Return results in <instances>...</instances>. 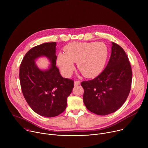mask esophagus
<instances>
[{"mask_svg": "<svg viewBox=\"0 0 148 148\" xmlns=\"http://www.w3.org/2000/svg\"><path fill=\"white\" fill-rule=\"evenodd\" d=\"M81 81H74V86H78L79 84H80Z\"/></svg>", "mask_w": 148, "mask_h": 148, "instance_id": "obj_1", "label": "esophagus"}]
</instances>
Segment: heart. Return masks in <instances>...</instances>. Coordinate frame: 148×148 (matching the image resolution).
Here are the masks:
<instances>
[{"label":"heart","mask_w":148,"mask_h":148,"mask_svg":"<svg viewBox=\"0 0 148 148\" xmlns=\"http://www.w3.org/2000/svg\"><path fill=\"white\" fill-rule=\"evenodd\" d=\"M59 53L57 64L66 77L71 75L77 62L79 71L87 78L99 74L105 69L109 56L107 46L102 42H73Z\"/></svg>","instance_id":"obj_1"}]
</instances>
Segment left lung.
<instances>
[{
	"mask_svg": "<svg viewBox=\"0 0 148 148\" xmlns=\"http://www.w3.org/2000/svg\"><path fill=\"white\" fill-rule=\"evenodd\" d=\"M132 75L128 56L121 46L112 42L111 54L107 67L94 79L81 84L86 108L99 115L117 111L129 95Z\"/></svg>",
	"mask_w": 148,
	"mask_h": 148,
	"instance_id": "obj_1",
	"label": "left lung"
}]
</instances>
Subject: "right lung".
Here are the masks:
<instances>
[{"instance_id":"add662e5","label":"right lung","mask_w":148,"mask_h":148,"mask_svg":"<svg viewBox=\"0 0 148 148\" xmlns=\"http://www.w3.org/2000/svg\"><path fill=\"white\" fill-rule=\"evenodd\" d=\"M56 43H46L31 49L25 56L19 70L20 86L30 108L37 114L54 117L64 111L74 81L63 78L56 67ZM46 56L51 62L48 69L40 70L35 61Z\"/></svg>"}]
</instances>
